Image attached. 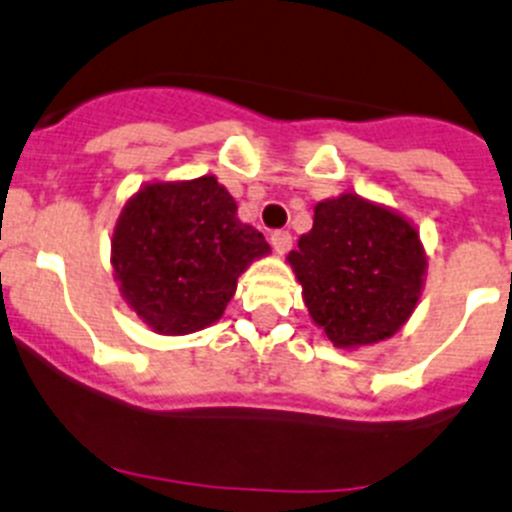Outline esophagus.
<instances>
[{"mask_svg": "<svg viewBox=\"0 0 512 512\" xmlns=\"http://www.w3.org/2000/svg\"><path fill=\"white\" fill-rule=\"evenodd\" d=\"M291 244H293V239H291V234H288V231H273L271 234V246H273V251H276V254H288V249H291Z\"/></svg>", "mask_w": 512, "mask_h": 512, "instance_id": "esophagus-1", "label": "esophagus"}]
</instances>
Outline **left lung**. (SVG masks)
Returning a JSON list of instances; mask_svg holds the SVG:
<instances>
[{
	"mask_svg": "<svg viewBox=\"0 0 512 512\" xmlns=\"http://www.w3.org/2000/svg\"><path fill=\"white\" fill-rule=\"evenodd\" d=\"M313 323L338 348L391 338L411 318L426 276L418 231L358 194L313 209V229L288 254Z\"/></svg>",
	"mask_w": 512,
	"mask_h": 512,
	"instance_id": "8db88e82",
	"label": "left lung"
}]
</instances>
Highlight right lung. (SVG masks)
<instances>
[{
    "label": "right lung",
    "instance_id": "add662e5",
    "mask_svg": "<svg viewBox=\"0 0 512 512\" xmlns=\"http://www.w3.org/2000/svg\"><path fill=\"white\" fill-rule=\"evenodd\" d=\"M268 251L261 231L236 219L234 196L216 176L144 186L111 239L121 296L164 336L219 321L241 273Z\"/></svg>",
    "mask_w": 512,
    "mask_h": 512
}]
</instances>
